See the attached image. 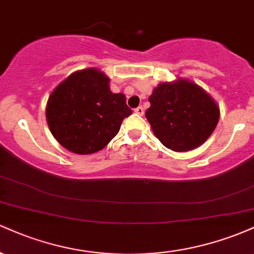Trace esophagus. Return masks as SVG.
Masks as SVG:
<instances>
[{"label": "esophagus", "mask_w": 254, "mask_h": 254, "mask_svg": "<svg viewBox=\"0 0 254 254\" xmlns=\"http://www.w3.org/2000/svg\"><path fill=\"white\" fill-rule=\"evenodd\" d=\"M135 113H136V115H138V116H143L144 109H143V107H142V106L136 107V109H135Z\"/></svg>", "instance_id": "1"}]
</instances>
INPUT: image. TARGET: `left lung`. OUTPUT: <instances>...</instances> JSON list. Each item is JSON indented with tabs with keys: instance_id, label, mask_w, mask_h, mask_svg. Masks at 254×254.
Returning a JSON list of instances; mask_svg holds the SVG:
<instances>
[{
	"instance_id": "obj_1",
	"label": "left lung",
	"mask_w": 254,
	"mask_h": 254,
	"mask_svg": "<svg viewBox=\"0 0 254 254\" xmlns=\"http://www.w3.org/2000/svg\"><path fill=\"white\" fill-rule=\"evenodd\" d=\"M149 103L145 118L153 132L166 148L178 153L203 144L220 118L214 99L186 78L160 83L151 93Z\"/></svg>"
}]
</instances>
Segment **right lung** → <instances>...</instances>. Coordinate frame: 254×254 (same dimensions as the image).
Here are the masks:
<instances>
[{
    "label": "right lung",
    "instance_id": "1",
    "mask_svg": "<svg viewBox=\"0 0 254 254\" xmlns=\"http://www.w3.org/2000/svg\"><path fill=\"white\" fill-rule=\"evenodd\" d=\"M110 78L88 68L69 75L49 97L46 121L61 145L87 155L101 150L132 113L123 93H112Z\"/></svg>",
    "mask_w": 254,
    "mask_h": 254
}]
</instances>
